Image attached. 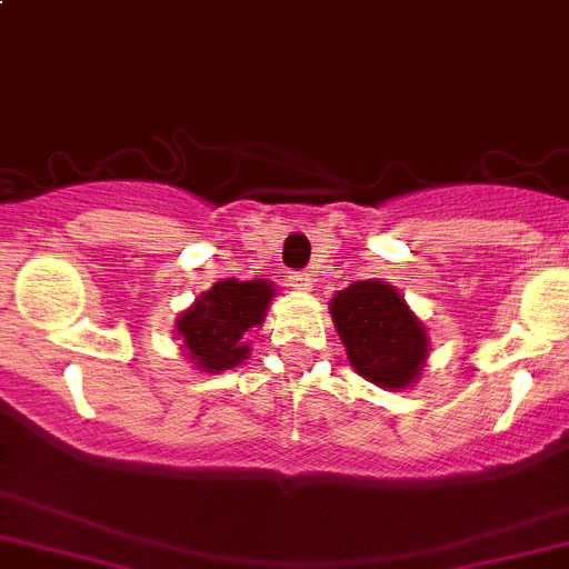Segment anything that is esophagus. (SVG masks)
<instances>
[{"label": "esophagus", "instance_id": "esophagus-1", "mask_svg": "<svg viewBox=\"0 0 569 569\" xmlns=\"http://www.w3.org/2000/svg\"><path fill=\"white\" fill-rule=\"evenodd\" d=\"M289 286L297 291H311L313 289V278L308 272H291L289 274Z\"/></svg>", "mask_w": 569, "mask_h": 569}]
</instances>
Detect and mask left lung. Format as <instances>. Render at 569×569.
<instances>
[{
    "label": "left lung",
    "instance_id": "obj_1",
    "mask_svg": "<svg viewBox=\"0 0 569 569\" xmlns=\"http://www.w3.org/2000/svg\"><path fill=\"white\" fill-rule=\"evenodd\" d=\"M328 306L350 367L363 380L402 391L422 378L431 339L395 286L380 278L356 280Z\"/></svg>",
    "mask_w": 569,
    "mask_h": 569
}]
</instances>
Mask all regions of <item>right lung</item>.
Masks as SVG:
<instances>
[{"label": "right lung", "instance_id": "add662e5", "mask_svg": "<svg viewBox=\"0 0 569 569\" xmlns=\"http://www.w3.org/2000/svg\"><path fill=\"white\" fill-rule=\"evenodd\" d=\"M274 295L272 280H217L174 319L183 356L200 372H224L244 363L252 352L244 336L263 325Z\"/></svg>", "mask_w": 569, "mask_h": 569}]
</instances>
